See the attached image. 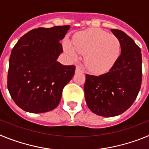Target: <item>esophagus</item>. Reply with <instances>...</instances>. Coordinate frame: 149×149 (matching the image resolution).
Masks as SVG:
<instances>
[{
    "mask_svg": "<svg viewBox=\"0 0 149 149\" xmlns=\"http://www.w3.org/2000/svg\"><path fill=\"white\" fill-rule=\"evenodd\" d=\"M84 71H83L82 68H81L80 65H77L76 66V69H75V72L76 73H79V72H83Z\"/></svg>",
    "mask_w": 149,
    "mask_h": 149,
    "instance_id": "esophagus-1",
    "label": "esophagus"
}]
</instances>
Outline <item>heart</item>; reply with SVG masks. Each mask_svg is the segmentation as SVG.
I'll return each instance as SVG.
<instances>
[{
	"instance_id": "b5f03b06",
	"label": "heart",
	"mask_w": 149,
	"mask_h": 149,
	"mask_svg": "<svg viewBox=\"0 0 149 149\" xmlns=\"http://www.w3.org/2000/svg\"><path fill=\"white\" fill-rule=\"evenodd\" d=\"M120 48L116 36L100 29H90L79 33L74 39V45L68 40L64 43V50L71 58H77L78 52L85 54V64L95 73L109 70L119 57Z\"/></svg>"
}]
</instances>
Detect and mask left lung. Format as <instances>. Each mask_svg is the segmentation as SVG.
<instances>
[{
    "label": "left lung",
    "instance_id": "8db88e82",
    "mask_svg": "<svg viewBox=\"0 0 149 149\" xmlns=\"http://www.w3.org/2000/svg\"><path fill=\"white\" fill-rule=\"evenodd\" d=\"M119 40L121 54L107 73L86 75V104L98 116L112 117L126 111L136 100L141 87V50L123 31L112 29Z\"/></svg>",
    "mask_w": 149,
    "mask_h": 149
}]
</instances>
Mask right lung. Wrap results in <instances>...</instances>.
<instances>
[{
  "instance_id": "add662e5",
  "label": "right lung",
  "mask_w": 149,
  "mask_h": 149,
  "mask_svg": "<svg viewBox=\"0 0 149 149\" xmlns=\"http://www.w3.org/2000/svg\"><path fill=\"white\" fill-rule=\"evenodd\" d=\"M69 25L33 29L13 48L7 88L15 103L29 113H41L58 106L64 86L73 77L75 66L57 62L63 53L60 40Z\"/></svg>"
}]
</instances>
